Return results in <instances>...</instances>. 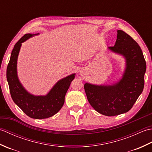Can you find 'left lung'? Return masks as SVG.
<instances>
[{
    "mask_svg": "<svg viewBox=\"0 0 152 152\" xmlns=\"http://www.w3.org/2000/svg\"><path fill=\"white\" fill-rule=\"evenodd\" d=\"M117 33L115 45L108 48L124 57L125 68L121 78L112 85L84 84L89 104L96 112L107 116L130 110L143 91L146 70V61L139 45L124 31L118 30Z\"/></svg>",
    "mask_w": 152,
    "mask_h": 152,
    "instance_id": "left-lung-1",
    "label": "left lung"
}]
</instances>
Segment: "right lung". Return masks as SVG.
Returning a JSON list of instances; mask_svg holds the SVG:
<instances>
[{
	"label": "right lung",
	"mask_w": 152,
	"mask_h": 152,
	"mask_svg": "<svg viewBox=\"0 0 152 152\" xmlns=\"http://www.w3.org/2000/svg\"><path fill=\"white\" fill-rule=\"evenodd\" d=\"M38 34H25L15 44L6 70V78L13 101L23 112L31 118L45 119L57 114L63 107L64 96L75 78V73L59 80L46 95H34L25 89L18 76V55L22 43Z\"/></svg>",
	"instance_id": "1"
}]
</instances>
